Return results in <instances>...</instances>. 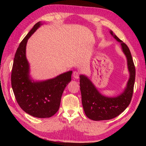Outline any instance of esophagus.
Here are the masks:
<instances>
[{
  "label": "esophagus",
  "mask_w": 146,
  "mask_h": 146,
  "mask_svg": "<svg viewBox=\"0 0 146 146\" xmlns=\"http://www.w3.org/2000/svg\"><path fill=\"white\" fill-rule=\"evenodd\" d=\"M73 76L74 78L75 79H78L79 78V73L78 71H74L73 74Z\"/></svg>",
  "instance_id": "esophagus-1"
}]
</instances>
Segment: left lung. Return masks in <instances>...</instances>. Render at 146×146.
<instances>
[{
    "instance_id": "obj_1",
    "label": "left lung",
    "mask_w": 146,
    "mask_h": 146,
    "mask_svg": "<svg viewBox=\"0 0 146 146\" xmlns=\"http://www.w3.org/2000/svg\"><path fill=\"white\" fill-rule=\"evenodd\" d=\"M110 33L121 44L123 52L127 58L130 76L126 88L121 95L115 97H108L101 95L87 76L80 75L84 111L90 119L96 121L112 119L122 113L129 105L134 88L135 67L129 49L126 44L113 34L112 31H110Z\"/></svg>"
}]
</instances>
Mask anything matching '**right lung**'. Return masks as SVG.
I'll return each instance as SVG.
<instances>
[{
  "label": "right lung",
  "instance_id": "obj_1",
  "mask_svg": "<svg viewBox=\"0 0 146 146\" xmlns=\"http://www.w3.org/2000/svg\"><path fill=\"white\" fill-rule=\"evenodd\" d=\"M40 25V22L36 23L20 43L15 55L11 80L15 97L22 110L34 117L49 118L58 110L62 95L71 80L72 71L45 81L31 80L26 56V44Z\"/></svg>",
  "mask_w": 146,
  "mask_h": 146
}]
</instances>
